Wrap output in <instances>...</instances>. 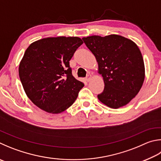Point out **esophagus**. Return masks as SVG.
I'll use <instances>...</instances> for the list:
<instances>
[{"label":"esophagus","instance_id":"1","mask_svg":"<svg viewBox=\"0 0 161 161\" xmlns=\"http://www.w3.org/2000/svg\"><path fill=\"white\" fill-rule=\"evenodd\" d=\"M91 80H92V75H91L90 74H89L88 75L86 76V81H88V82H89V81H91Z\"/></svg>","mask_w":161,"mask_h":161}]
</instances>
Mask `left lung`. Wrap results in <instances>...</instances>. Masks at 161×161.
Segmentation results:
<instances>
[{
    "instance_id": "8db88e82",
    "label": "left lung",
    "mask_w": 161,
    "mask_h": 161,
    "mask_svg": "<svg viewBox=\"0 0 161 161\" xmlns=\"http://www.w3.org/2000/svg\"><path fill=\"white\" fill-rule=\"evenodd\" d=\"M98 63L104 81L98 95L102 103L117 109L129 103L141 89L145 78L142 53L133 41L117 34L82 38Z\"/></svg>"
}]
</instances>
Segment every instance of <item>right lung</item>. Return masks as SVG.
<instances>
[{"instance_id":"1","label":"right lung","mask_w":161,"mask_h":161,"mask_svg":"<svg viewBox=\"0 0 161 161\" xmlns=\"http://www.w3.org/2000/svg\"><path fill=\"white\" fill-rule=\"evenodd\" d=\"M83 42L79 37H48L25 51L19 75L27 97L46 113L58 114L75 101L84 84L72 75L69 63Z\"/></svg>"}]
</instances>
